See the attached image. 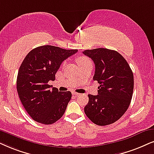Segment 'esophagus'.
Masks as SVG:
<instances>
[{"label": "esophagus", "instance_id": "obj_1", "mask_svg": "<svg viewBox=\"0 0 154 154\" xmlns=\"http://www.w3.org/2000/svg\"><path fill=\"white\" fill-rule=\"evenodd\" d=\"M72 94L75 95V96H76V97L79 96V95H80V94H79V93H77V92H75V91H73Z\"/></svg>", "mask_w": 154, "mask_h": 154}]
</instances>
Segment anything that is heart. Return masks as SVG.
I'll list each match as a JSON object with an SVG mask.
<instances>
[{"mask_svg": "<svg viewBox=\"0 0 154 154\" xmlns=\"http://www.w3.org/2000/svg\"><path fill=\"white\" fill-rule=\"evenodd\" d=\"M88 62H90V60H89L87 57H81L77 59V63H78L79 65L87 63H88Z\"/></svg>", "mask_w": 154, "mask_h": 154, "instance_id": "b5f03b06", "label": "heart"}]
</instances>
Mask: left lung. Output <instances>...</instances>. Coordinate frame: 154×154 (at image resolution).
<instances>
[{"mask_svg":"<svg viewBox=\"0 0 154 154\" xmlns=\"http://www.w3.org/2000/svg\"><path fill=\"white\" fill-rule=\"evenodd\" d=\"M83 54L95 65L94 81L100 84L98 94H89L85 113L99 126L113 124L129 108L133 95L134 75L122 54L106 48L87 50Z\"/></svg>","mask_w":154,"mask_h":154,"instance_id":"8db88e82","label":"left lung"}]
</instances>
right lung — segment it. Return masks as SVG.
Returning <instances> with one entry per match:
<instances>
[{
    "mask_svg": "<svg viewBox=\"0 0 154 154\" xmlns=\"http://www.w3.org/2000/svg\"><path fill=\"white\" fill-rule=\"evenodd\" d=\"M77 50L43 45L32 50L23 60L17 77L19 98L32 119L52 124L63 116L71 100L69 91L50 89L48 82L55 79V74L64 60Z\"/></svg>",
    "mask_w": 154,
    "mask_h": 154,
    "instance_id": "right-lung-1",
    "label": "right lung"
}]
</instances>
